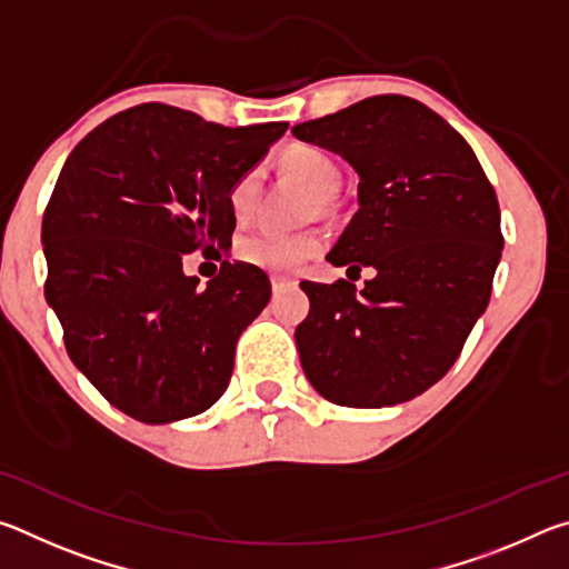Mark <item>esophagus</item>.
I'll return each instance as SVG.
<instances>
[{
	"mask_svg": "<svg viewBox=\"0 0 569 569\" xmlns=\"http://www.w3.org/2000/svg\"><path fill=\"white\" fill-rule=\"evenodd\" d=\"M271 286H273V293H283L288 288H296L293 278H283V276H273L271 278Z\"/></svg>",
	"mask_w": 569,
	"mask_h": 569,
	"instance_id": "obj_1",
	"label": "esophagus"
}]
</instances>
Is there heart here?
<instances>
[{
  "mask_svg": "<svg viewBox=\"0 0 569 569\" xmlns=\"http://www.w3.org/2000/svg\"><path fill=\"white\" fill-rule=\"evenodd\" d=\"M283 166L296 178H301L316 196L326 203L341 186V170L329 152L316 146H291L283 152ZM258 192H261V176L258 170H248L240 176L228 192L230 213L238 223L253 218L258 206ZM323 246V238L313 230L303 233H281V230L263 228L250 233L238 243V258L250 266L263 268L273 273H293L308 258L316 256Z\"/></svg>",
  "mask_w": 569,
  "mask_h": 569,
  "instance_id": "1",
  "label": "heart"
}]
</instances>
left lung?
Instances as JSON below:
<instances>
[{
	"label": "left lung",
	"instance_id": "left-lung-1",
	"mask_svg": "<svg viewBox=\"0 0 569 569\" xmlns=\"http://www.w3.org/2000/svg\"><path fill=\"white\" fill-rule=\"evenodd\" d=\"M291 132L359 176V210L326 261L377 271L361 291L343 278L301 283L311 301L296 329L303 373L339 407H397L445 377L487 311L505 248L495 188L467 140L403 94Z\"/></svg>",
	"mask_w": 569,
	"mask_h": 569
}]
</instances>
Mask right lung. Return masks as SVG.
I'll list each match as a JSON object with an SVG mask.
<instances>
[{
  "label": "right lung",
  "instance_id": "right-lung-1",
  "mask_svg": "<svg viewBox=\"0 0 569 569\" xmlns=\"http://www.w3.org/2000/svg\"><path fill=\"white\" fill-rule=\"evenodd\" d=\"M286 130L223 128L148 102L98 124L67 158L42 218L44 298L72 363L128 417L180 421L228 389L236 343L271 301V281L223 261L200 286L182 256L228 250V192Z\"/></svg>",
  "mask_w": 569,
  "mask_h": 569
}]
</instances>
